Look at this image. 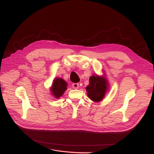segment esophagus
<instances>
[{
  "instance_id": "34e87169",
  "label": "esophagus",
  "mask_w": 154,
  "mask_h": 154,
  "mask_svg": "<svg viewBox=\"0 0 154 154\" xmlns=\"http://www.w3.org/2000/svg\"><path fill=\"white\" fill-rule=\"evenodd\" d=\"M72 87L74 89H77L79 88V84L78 83H73V84H72Z\"/></svg>"
}]
</instances>
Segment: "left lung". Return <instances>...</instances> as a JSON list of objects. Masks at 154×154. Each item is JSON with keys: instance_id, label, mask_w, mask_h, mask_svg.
<instances>
[{"instance_id": "8db88e82", "label": "left lung", "mask_w": 154, "mask_h": 154, "mask_svg": "<svg viewBox=\"0 0 154 154\" xmlns=\"http://www.w3.org/2000/svg\"><path fill=\"white\" fill-rule=\"evenodd\" d=\"M107 83L103 77L91 76L90 78V85L86 87L88 97L95 102L101 100L106 93Z\"/></svg>"}]
</instances>
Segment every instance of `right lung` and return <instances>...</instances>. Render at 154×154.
<instances>
[{
	"instance_id": "add662e5",
	"label": "right lung",
	"mask_w": 154,
	"mask_h": 154,
	"mask_svg": "<svg viewBox=\"0 0 154 154\" xmlns=\"http://www.w3.org/2000/svg\"><path fill=\"white\" fill-rule=\"evenodd\" d=\"M67 83L60 78H57L54 80L51 88L52 94L55 97L59 98L63 95L66 90L67 89Z\"/></svg>"
}]
</instances>
